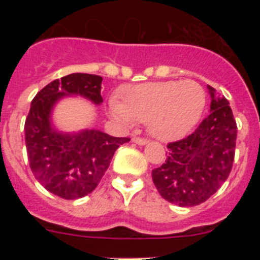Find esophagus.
I'll return each mask as SVG.
<instances>
[{"instance_id": "1", "label": "esophagus", "mask_w": 260, "mask_h": 260, "mask_svg": "<svg viewBox=\"0 0 260 260\" xmlns=\"http://www.w3.org/2000/svg\"><path fill=\"white\" fill-rule=\"evenodd\" d=\"M133 142H134V143H137V144H141V146H143V144L148 143V139H146V138L134 137V138H133Z\"/></svg>"}]
</instances>
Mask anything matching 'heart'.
Instances as JSON below:
<instances>
[{
  "instance_id": "obj_1",
  "label": "heart",
  "mask_w": 260,
  "mask_h": 260,
  "mask_svg": "<svg viewBox=\"0 0 260 260\" xmlns=\"http://www.w3.org/2000/svg\"><path fill=\"white\" fill-rule=\"evenodd\" d=\"M110 112L125 123H148L160 139H176L189 133L206 107V92L194 80H164L122 89V102L110 100Z\"/></svg>"
}]
</instances>
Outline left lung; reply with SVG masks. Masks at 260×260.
Returning a JSON list of instances; mask_svg holds the SVG:
<instances>
[{"label": "left lung", "instance_id": "left-lung-1", "mask_svg": "<svg viewBox=\"0 0 260 260\" xmlns=\"http://www.w3.org/2000/svg\"><path fill=\"white\" fill-rule=\"evenodd\" d=\"M211 92V112L192 134L168 143L167 158L152 171L156 189L180 207L198 206L212 197L232 171L237 123L229 102Z\"/></svg>", "mask_w": 260, "mask_h": 260}]
</instances>
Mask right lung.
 <instances>
[{
  "instance_id": "obj_1",
  "label": "right lung",
  "mask_w": 260,
  "mask_h": 260,
  "mask_svg": "<svg viewBox=\"0 0 260 260\" xmlns=\"http://www.w3.org/2000/svg\"><path fill=\"white\" fill-rule=\"evenodd\" d=\"M103 78L93 74L66 75L50 82L34 98L24 123L27 156L36 180L63 199L83 198L96 189L114 152L130 138H116L98 130L59 134L50 126L54 103L65 95H80L103 103Z\"/></svg>"
}]
</instances>
